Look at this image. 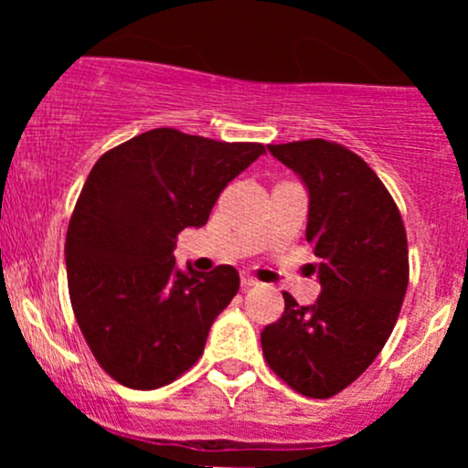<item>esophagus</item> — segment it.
Returning <instances> with one entry per match:
<instances>
[{
  "label": "esophagus",
  "instance_id": "obj_1",
  "mask_svg": "<svg viewBox=\"0 0 468 468\" xmlns=\"http://www.w3.org/2000/svg\"><path fill=\"white\" fill-rule=\"evenodd\" d=\"M250 286H257V279L250 277V275H241V288H250Z\"/></svg>",
  "mask_w": 468,
  "mask_h": 468
}]
</instances>
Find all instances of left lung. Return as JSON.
<instances>
[{
    "mask_svg": "<svg viewBox=\"0 0 468 468\" xmlns=\"http://www.w3.org/2000/svg\"><path fill=\"white\" fill-rule=\"evenodd\" d=\"M308 191L305 239L319 261L321 294L299 305L283 292L282 319L261 332L279 378L308 399H330L383 350L410 282L399 207L363 158L336 143L268 144Z\"/></svg>",
    "mask_w": 468,
    "mask_h": 468,
    "instance_id": "left-lung-1",
    "label": "left lung"
}]
</instances>
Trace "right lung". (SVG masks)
Wrapping results in <instances>:
<instances>
[{
  "label": "right lung",
  "instance_id": "add662e5",
  "mask_svg": "<svg viewBox=\"0 0 468 468\" xmlns=\"http://www.w3.org/2000/svg\"><path fill=\"white\" fill-rule=\"evenodd\" d=\"M261 154L260 143L160 127L90 171L66 238L69 302L96 361L125 388H163L202 356L239 275L180 271L176 238L204 227L224 186Z\"/></svg>",
  "mask_w": 468,
  "mask_h": 468
}]
</instances>
